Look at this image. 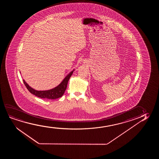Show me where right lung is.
I'll list each match as a JSON object with an SVG mask.
<instances>
[{
  "label": "right lung",
  "mask_w": 159,
  "mask_h": 159,
  "mask_svg": "<svg viewBox=\"0 0 159 159\" xmlns=\"http://www.w3.org/2000/svg\"><path fill=\"white\" fill-rule=\"evenodd\" d=\"M70 72V74H68L63 79L62 81L57 86L55 87L52 89L47 90V91H37L35 90L30 86H29L28 84L23 80V83L24 85L26 86L27 89L31 93L34 95L41 98H46V99H55L57 98H60L63 96V94L65 92L67 86L68 82L70 79V76L72 75L73 71Z\"/></svg>",
  "instance_id": "right-lung-1"
}]
</instances>
